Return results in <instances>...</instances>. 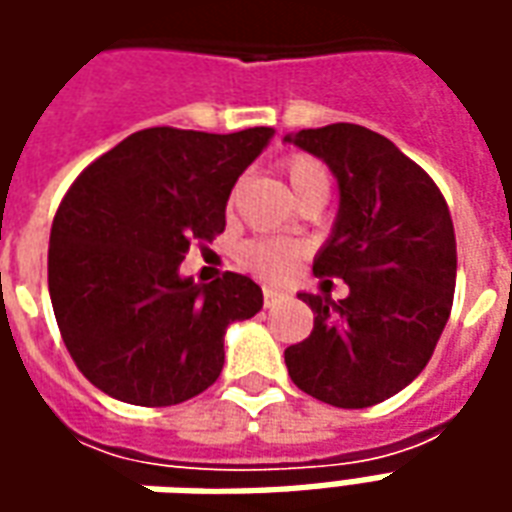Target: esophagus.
<instances>
[{
    "mask_svg": "<svg viewBox=\"0 0 512 512\" xmlns=\"http://www.w3.org/2000/svg\"><path fill=\"white\" fill-rule=\"evenodd\" d=\"M285 299V293L277 288H263V301H266V307H274L277 301Z\"/></svg>",
    "mask_w": 512,
    "mask_h": 512,
    "instance_id": "esophagus-1",
    "label": "esophagus"
}]
</instances>
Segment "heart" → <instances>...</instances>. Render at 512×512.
Masks as SVG:
<instances>
[{"label": "heart", "instance_id": "heart-1", "mask_svg": "<svg viewBox=\"0 0 512 512\" xmlns=\"http://www.w3.org/2000/svg\"><path fill=\"white\" fill-rule=\"evenodd\" d=\"M285 178L293 194L299 197L310 189H329V175L321 161L310 156H290L285 164ZM235 202V191L230 194V205ZM241 266L255 271L266 279H285L293 274V268L299 263L301 246L285 238H255L241 249Z\"/></svg>", "mask_w": 512, "mask_h": 512}]
</instances>
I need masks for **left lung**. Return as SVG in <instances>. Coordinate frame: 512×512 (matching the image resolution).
Masks as SVG:
<instances>
[{"label": "left lung", "mask_w": 512, "mask_h": 512, "mask_svg": "<svg viewBox=\"0 0 512 512\" xmlns=\"http://www.w3.org/2000/svg\"><path fill=\"white\" fill-rule=\"evenodd\" d=\"M285 142L332 169L340 208L312 271L348 296L299 293L315 326L285 365L301 392L337 408L376 406L425 370L455 290V230L428 172L354 123L301 128Z\"/></svg>", "instance_id": "left-lung-1"}]
</instances>
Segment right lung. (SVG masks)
<instances>
[{"mask_svg": "<svg viewBox=\"0 0 512 512\" xmlns=\"http://www.w3.org/2000/svg\"><path fill=\"white\" fill-rule=\"evenodd\" d=\"M274 128L205 134L145 128L76 178L49 238V293L84 378L131 406H175L224 367V334L263 307V290L227 271L180 274L191 241L224 230V208Z\"/></svg>", "mask_w": 512, "mask_h": 512, "instance_id": "add662e5", "label": "right lung"}]
</instances>
